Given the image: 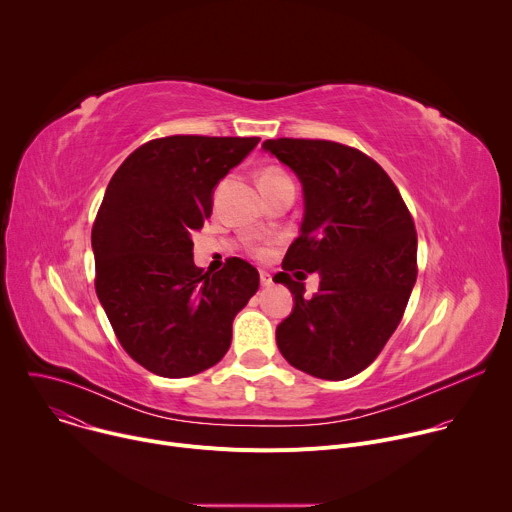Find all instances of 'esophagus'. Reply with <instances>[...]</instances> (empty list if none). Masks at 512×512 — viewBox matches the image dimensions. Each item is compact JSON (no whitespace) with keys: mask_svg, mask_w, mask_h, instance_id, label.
I'll use <instances>...</instances> for the list:
<instances>
[{"mask_svg":"<svg viewBox=\"0 0 512 512\" xmlns=\"http://www.w3.org/2000/svg\"><path fill=\"white\" fill-rule=\"evenodd\" d=\"M259 277H261V285H263V287H269V285L273 283V281H271V275H269L267 271H261Z\"/></svg>","mask_w":512,"mask_h":512,"instance_id":"obj_1","label":"esophagus"}]
</instances>
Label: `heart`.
Masks as SVG:
<instances>
[{"mask_svg": "<svg viewBox=\"0 0 512 512\" xmlns=\"http://www.w3.org/2000/svg\"><path fill=\"white\" fill-rule=\"evenodd\" d=\"M283 176H285V174H283L281 170H277V168H267V170L261 172L259 182H267V180H275V178H283Z\"/></svg>", "mask_w": 512, "mask_h": 512, "instance_id": "obj_1", "label": "heart"}]
</instances>
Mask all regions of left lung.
<instances>
[{"label": "left lung", "mask_w": 512, "mask_h": 512, "mask_svg": "<svg viewBox=\"0 0 512 512\" xmlns=\"http://www.w3.org/2000/svg\"><path fill=\"white\" fill-rule=\"evenodd\" d=\"M263 150L296 172L306 208L273 277L296 300L275 330L277 348L312 377L350 379L379 356L407 308L417 279L411 212L387 172L350 145L279 137ZM300 268L321 275L312 299L303 298Z\"/></svg>", "instance_id": "1"}]
</instances>
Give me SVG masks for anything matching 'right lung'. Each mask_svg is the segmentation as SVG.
<instances>
[{
    "label": "right lung",
    "mask_w": 512,
    "mask_h": 512,
    "mask_svg": "<svg viewBox=\"0 0 512 512\" xmlns=\"http://www.w3.org/2000/svg\"><path fill=\"white\" fill-rule=\"evenodd\" d=\"M259 137L170 135L127 156L99 206L91 243L95 289L125 352L166 379L221 360L233 320L259 289L257 269L233 257L210 275L194 265L192 233L212 192Z\"/></svg>",
    "instance_id": "1"
}]
</instances>
